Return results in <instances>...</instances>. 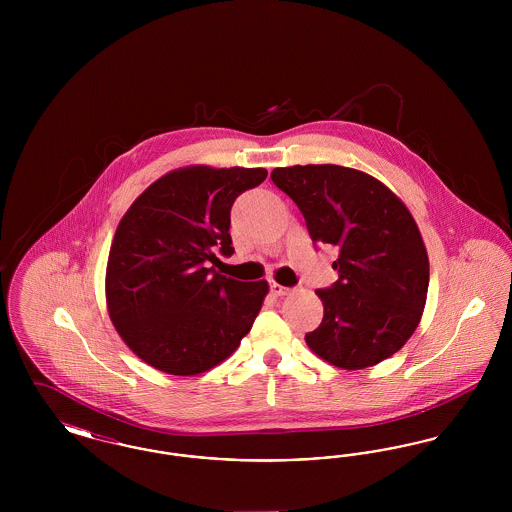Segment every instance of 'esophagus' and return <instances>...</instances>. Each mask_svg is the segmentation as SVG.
<instances>
[{"label": "esophagus", "mask_w": 512, "mask_h": 512, "mask_svg": "<svg viewBox=\"0 0 512 512\" xmlns=\"http://www.w3.org/2000/svg\"><path fill=\"white\" fill-rule=\"evenodd\" d=\"M270 293H272V295H276V297H280V295H288V293H290V288H286V286H280V284L272 282V284H270Z\"/></svg>", "instance_id": "1"}]
</instances>
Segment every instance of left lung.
<instances>
[{"instance_id": "8db88e82", "label": "left lung", "mask_w": 512, "mask_h": 512, "mask_svg": "<svg viewBox=\"0 0 512 512\" xmlns=\"http://www.w3.org/2000/svg\"><path fill=\"white\" fill-rule=\"evenodd\" d=\"M315 244L336 245L340 280L317 290L324 317L305 341L341 370L378 365L411 338L424 313L430 261L407 205L378 178L340 165L270 172Z\"/></svg>"}]
</instances>
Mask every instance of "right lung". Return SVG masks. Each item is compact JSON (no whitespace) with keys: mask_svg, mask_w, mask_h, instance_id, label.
<instances>
[{"mask_svg":"<svg viewBox=\"0 0 512 512\" xmlns=\"http://www.w3.org/2000/svg\"><path fill=\"white\" fill-rule=\"evenodd\" d=\"M267 169L190 165L149 184L124 213L105 270V301L122 341L161 372L195 376L247 336L268 282L228 278L207 261L232 255L230 209Z\"/></svg>","mask_w":512,"mask_h":512,"instance_id":"obj_1","label":"right lung"}]
</instances>
